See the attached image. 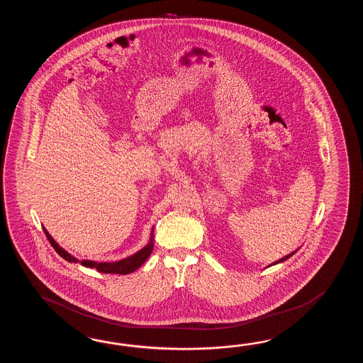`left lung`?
<instances>
[{"instance_id": "1", "label": "left lung", "mask_w": 363, "mask_h": 363, "mask_svg": "<svg viewBox=\"0 0 363 363\" xmlns=\"http://www.w3.org/2000/svg\"><path fill=\"white\" fill-rule=\"evenodd\" d=\"M294 253H296V252H294V253H291V255H286V257H284V258H281V259H279V261H277V262L272 263V264H277V263H280V262H283V261H286V259H288V258H289V257H292V255H294Z\"/></svg>"}]
</instances>
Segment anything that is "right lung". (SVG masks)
<instances>
[{
  "mask_svg": "<svg viewBox=\"0 0 363 363\" xmlns=\"http://www.w3.org/2000/svg\"><path fill=\"white\" fill-rule=\"evenodd\" d=\"M44 232L47 235V239L49 240L50 245L55 247V252L61 255L63 259H66L67 262H77V258H74L72 255H69L66 250H63L55 240L52 239V236L48 233L47 230L44 228ZM153 252V239H150V242L147 244V247L141 249L138 253L124 258L122 261L118 262H92V261H82V264L85 267H91V269H96L99 272L102 274H121V275H127L130 272H133L138 270L143 263L145 262L147 257Z\"/></svg>",
  "mask_w": 363,
  "mask_h": 363,
  "instance_id": "obj_1",
  "label": "right lung"
}]
</instances>
